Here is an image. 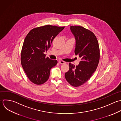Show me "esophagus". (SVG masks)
<instances>
[{
  "instance_id": "obj_1",
  "label": "esophagus",
  "mask_w": 121,
  "mask_h": 121,
  "mask_svg": "<svg viewBox=\"0 0 121 121\" xmlns=\"http://www.w3.org/2000/svg\"><path fill=\"white\" fill-rule=\"evenodd\" d=\"M59 63L60 64H65V62H64V61H62V60H60L59 61Z\"/></svg>"
}]
</instances>
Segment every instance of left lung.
Returning <instances> with one entry per match:
<instances>
[{
  "mask_svg": "<svg viewBox=\"0 0 121 121\" xmlns=\"http://www.w3.org/2000/svg\"><path fill=\"white\" fill-rule=\"evenodd\" d=\"M70 29L76 39L74 53L81 59L78 65L71 63L69 71L65 73L68 82L75 87L86 82L96 70L100 59L98 39L93 32L81 26H71Z\"/></svg>",
  "mask_w": 121,
  "mask_h": 121,
  "instance_id": "8db88e82",
  "label": "left lung"
}]
</instances>
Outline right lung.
<instances>
[{"instance_id": "right-lung-1", "label": "right lung", "mask_w": 121, "mask_h": 121, "mask_svg": "<svg viewBox=\"0 0 121 121\" xmlns=\"http://www.w3.org/2000/svg\"><path fill=\"white\" fill-rule=\"evenodd\" d=\"M47 25L31 30L26 36L21 51L22 66L28 79L41 85L48 81L50 69L57 63L46 57L44 53L50 48L53 40L65 28Z\"/></svg>"}]
</instances>
